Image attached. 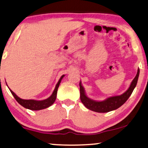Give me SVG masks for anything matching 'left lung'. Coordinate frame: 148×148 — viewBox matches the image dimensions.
<instances>
[{"label":"left lung","instance_id":"left-lung-1","mask_svg":"<svg viewBox=\"0 0 148 148\" xmlns=\"http://www.w3.org/2000/svg\"><path fill=\"white\" fill-rule=\"evenodd\" d=\"M139 75V69L137 70L136 76L133 79L131 84L126 92L120 96L109 97L103 101H96L90 99L86 96L84 88L82 86V83H79L80 87V99L82 102L87 108L96 112H108L114 110L121 107L132 94L133 90L136 86Z\"/></svg>","mask_w":148,"mask_h":148}]
</instances>
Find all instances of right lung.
<instances>
[{"instance_id": "add662e5", "label": "right lung", "mask_w": 148, "mask_h": 148, "mask_svg": "<svg viewBox=\"0 0 148 148\" xmlns=\"http://www.w3.org/2000/svg\"><path fill=\"white\" fill-rule=\"evenodd\" d=\"M64 75L61 76V77L60 78V79L58 80L57 84L56 85L55 89H54L53 93H52L51 96L49 98H48L46 100H24V99L20 98L19 97H18L15 93H14L11 90V94H13L14 98H15V100H17V102L19 103V104H21L22 106H23L24 108L29 109L32 110H42V109L46 108L48 107L51 106L52 104H54V102H55L56 98V94H57V90L59 85L61 82L62 79L63 78Z\"/></svg>"}]
</instances>
